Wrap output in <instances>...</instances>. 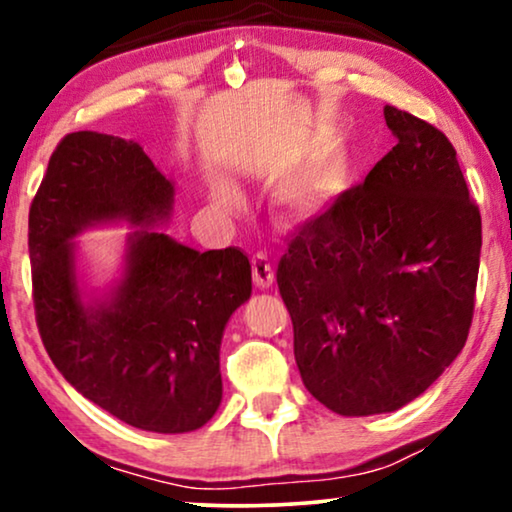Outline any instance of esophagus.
I'll use <instances>...</instances> for the list:
<instances>
[{"label":"esophagus","mask_w":512,"mask_h":512,"mask_svg":"<svg viewBox=\"0 0 512 512\" xmlns=\"http://www.w3.org/2000/svg\"><path fill=\"white\" fill-rule=\"evenodd\" d=\"M251 275H254V284L258 289H270L272 282H275V268H272L268 254L258 251V254L251 258Z\"/></svg>","instance_id":"esophagus-1"}]
</instances>
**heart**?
I'll return each instance as SVG.
<instances>
[{
    "instance_id": "obj_1",
    "label": "heart",
    "mask_w": 512,
    "mask_h": 512,
    "mask_svg": "<svg viewBox=\"0 0 512 512\" xmlns=\"http://www.w3.org/2000/svg\"><path fill=\"white\" fill-rule=\"evenodd\" d=\"M345 179V165L335 153L312 160L293 172L277 188V205L291 219H314L333 205ZM214 205L223 212H235L242 205V195L230 181H216L212 186Z\"/></svg>"
}]
</instances>
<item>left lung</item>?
Returning a JSON list of instances; mask_svg holds the SVG:
<instances>
[{"label": "left lung", "mask_w": 512, "mask_h": 512, "mask_svg": "<svg viewBox=\"0 0 512 512\" xmlns=\"http://www.w3.org/2000/svg\"><path fill=\"white\" fill-rule=\"evenodd\" d=\"M398 139L363 184L305 223L277 265L307 391L345 417L415 401L464 349L482 221L457 151L396 107Z\"/></svg>", "instance_id": "left-lung-1"}]
</instances>
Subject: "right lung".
I'll return each mask as SVG.
<instances>
[{
    "mask_svg": "<svg viewBox=\"0 0 512 512\" xmlns=\"http://www.w3.org/2000/svg\"><path fill=\"white\" fill-rule=\"evenodd\" d=\"M174 181L142 146L102 132H72L48 160L30 207L34 314L48 356L72 387L121 422L186 433L219 410V349L230 314L251 296L240 249L195 251L160 233ZM125 220L124 277L82 300L75 277L81 229Z\"/></svg>",
    "mask_w": 512,
    "mask_h": 512,
    "instance_id": "1",
    "label": "right lung"
}]
</instances>
